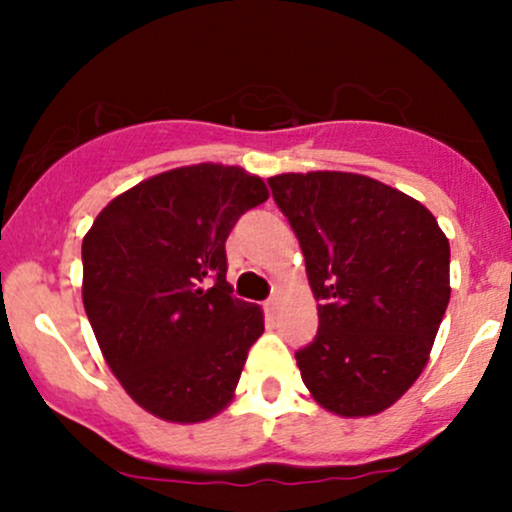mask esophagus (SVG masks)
<instances>
[{
  "label": "esophagus",
  "mask_w": 512,
  "mask_h": 512,
  "mask_svg": "<svg viewBox=\"0 0 512 512\" xmlns=\"http://www.w3.org/2000/svg\"><path fill=\"white\" fill-rule=\"evenodd\" d=\"M279 305H281V298L272 296L267 303H264V310H267V313H276V310H279Z\"/></svg>",
  "instance_id": "esophagus-1"
}]
</instances>
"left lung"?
<instances>
[{
	"mask_svg": "<svg viewBox=\"0 0 512 512\" xmlns=\"http://www.w3.org/2000/svg\"><path fill=\"white\" fill-rule=\"evenodd\" d=\"M296 231L320 327L296 354L310 397L344 419L397 402L426 368L450 301L436 216L385 182L342 170L269 178Z\"/></svg>",
	"mask_w": 512,
	"mask_h": 512,
	"instance_id": "1",
	"label": "left lung"
}]
</instances>
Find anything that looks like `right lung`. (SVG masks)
<instances>
[{
  "label": "right lung",
  "mask_w": 512,
  "mask_h": 512,
  "mask_svg": "<svg viewBox=\"0 0 512 512\" xmlns=\"http://www.w3.org/2000/svg\"><path fill=\"white\" fill-rule=\"evenodd\" d=\"M267 197L260 175L195 163L129 187L84 236L88 322L127 395L158 419L199 424L236 397L264 313L231 296L226 238Z\"/></svg>",
  "instance_id": "1"
}]
</instances>
